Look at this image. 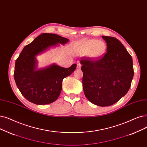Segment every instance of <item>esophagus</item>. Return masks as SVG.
Segmentation results:
<instances>
[{
    "label": "esophagus",
    "instance_id": "obj_1",
    "mask_svg": "<svg viewBox=\"0 0 147 147\" xmlns=\"http://www.w3.org/2000/svg\"><path fill=\"white\" fill-rule=\"evenodd\" d=\"M81 66H82L81 63H78V64H77V68H81Z\"/></svg>",
    "mask_w": 147,
    "mask_h": 147
}]
</instances>
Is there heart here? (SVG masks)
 <instances>
[{
	"label": "heart",
	"instance_id": "obj_1",
	"mask_svg": "<svg viewBox=\"0 0 147 147\" xmlns=\"http://www.w3.org/2000/svg\"><path fill=\"white\" fill-rule=\"evenodd\" d=\"M74 48L75 52L78 54H86L91 59H98L106 53L107 45L102 40L88 39L78 41Z\"/></svg>",
	"mask_w": 147,
	"mask_h": 147
}]
</instances>
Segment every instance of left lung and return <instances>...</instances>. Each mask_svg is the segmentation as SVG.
Wrapping results in <instances>:
<instances>
[{"mask_svg": "<svg viewBox=\"0 0 147 147\" xmlns=\"http://www.w3.org/2000/svg\"><path fill=\"white\" fill-rule=\"evenodd\" d=\"M107 52L94 60L82 57V84L87 99L99 106L117 103L129 90L134 75L131 55L116 38L102 36Z\"/></svg>", "mask_w": 147, "mask_h": 147, "instance_id": "obj_1", "label": "left lung"}]
</instances>
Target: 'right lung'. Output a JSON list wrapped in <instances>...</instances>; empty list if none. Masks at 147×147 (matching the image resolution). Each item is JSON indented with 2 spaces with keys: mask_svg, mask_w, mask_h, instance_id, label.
Listing matches in <instances>:
<instances>
[{
  "mask_svg": "<svg viewBox=\"0 0 147 147\" xmlns=\"http://www.w3.org/2000/svg\"><path fill=\"white\" fill-rule=\"evenodd\" d=\"M68 39L54 34L40 35L25 46L17 59L14 79L17 86L25 98L31 103L42 105L52 103L59 97L62 80L76 68L74 63L69 68L56 64L36 69V56L58 43L65 44Z\"/></svg>",
  "mask_w": 147,
  "mask_h": 147,
  "instance_id": "right-lung-1",
  "label": "right lung"
}]
</instances>
